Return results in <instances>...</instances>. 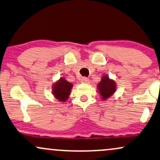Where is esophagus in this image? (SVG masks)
Wrapping results in <instances>:
<instances>
[{"instance_id": "1", "label": "esophagus", "mask_w": 160, "mask_h": 160, "mask_svg": "<svg viewBox=\"0 0 160 160\" xmlns=\"http://www.w3.org/2000/svg\"><path fill=\"white\" fill-rule=\"evenodd\" d=\"M81 81H82V83H88V81H89V79H88V78H86V77H82V79H81Z\"/></svg>"}]
</instances>
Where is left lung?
Wrapping results in <instances>:
<instances>
[{
    "mask_svg": "<svg viewBox=\"0 0 160 160\" xmlns=\"http://www.w3.org/2000/svg\"><path fill=\"white\" fill-rule=\"evenodd\" d=\"M97 87L103 100H106L111 96L113 95L116 91L115 82L113 80L110 79L107 75L102 77V79L98 84Z\"/></svg>",
    "mask_w": 160,
    "mask_h": 160,
    "instance_id": "1",
    "label": "left lung"
}]
</instances>
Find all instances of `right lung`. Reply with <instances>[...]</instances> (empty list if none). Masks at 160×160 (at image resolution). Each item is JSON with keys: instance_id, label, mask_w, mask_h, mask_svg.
<instances>
[{"instance_id": "obj_1", "label": "right lung", "mask_w": 160, "mask_h": 160, "mask_svg": "<svg viewBox=\"0 0 160 160\" xmlns=\"http://www.w3.org/2000/svg\"><path fill=\"white\" fill-rule=\"evenodd\" d=\"M72 84L69 83L63 78H61L52 87V93L54 97L61 102H65L70 94Z\"/></svg>"}]
</instances>
